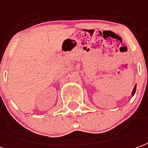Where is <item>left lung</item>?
Instances as JSON below:
<instances>
[{"mask_svg": "<svg viewBox=\"0 0 148 148\" xmlns=\"http://www.w3.org/2000/svg\"><path fill=\"white\" fill-rule=\"evenodd\" d=\"M136 85H135V87H134V88H133V90H132V95L133 96L134 94H135L136 92Z\"/></svg>", "mask_w": 148, "mask_h": 148, "instance_id": "obj_1", "label": "left lung"}]
</instances>
